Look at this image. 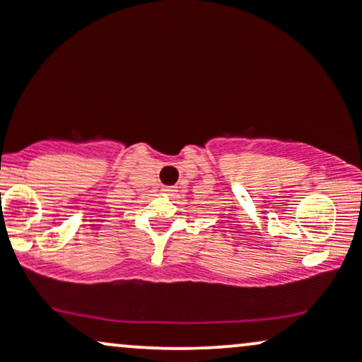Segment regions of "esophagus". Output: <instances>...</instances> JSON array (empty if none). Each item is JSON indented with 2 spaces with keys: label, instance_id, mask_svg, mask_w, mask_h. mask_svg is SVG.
Masks as SVG:
<instances>
[{
  "label": "esophagus",
  "instance_id": "esophagus-1",
  "mask_svg": "<svg viewBox=\"0 0 362 362\" xmlns=\"http://www.w3.org/2000/svg\"><path fill=\"white\" fill-rule=\"evenodd\" d=\"M163 192L167 195H175L178 190H177V187H163Z\"/></svg>",
  "mask_w": 362,
  "mask_h": 362
}]
</instances>
